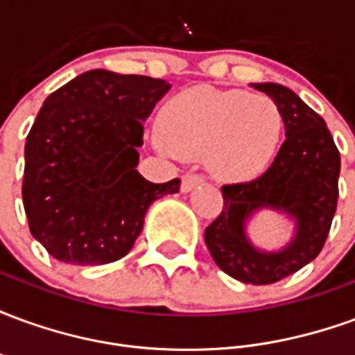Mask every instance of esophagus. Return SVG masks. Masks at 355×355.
Instances as JSON below:
<instances>
[{"label": "esophagus", "instance_id": "esophagus-1", "mask_svg": "<svg viewBox=\"0 0 355 355\" xmlns=\"http://www.w3.org/2000/svg\"><path fill=\"white\" fill-rule=\"evenodd\" d=\"M203 184V177L200 175H184L182 177V184H180V190L182 192H192L193 188H198V186Z\"/></svg>", "mask_w": 355, "mask_h": 355}]
</instances>
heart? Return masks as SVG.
Returning <instances> with one entry per match:
<instances>
[{"label":"heart","mask_w":355,"mask_h":355,"mask_svg":"<svg viewBox=\"0 0 355 355\" xmlns=\"http://www.w3.org/2000/svg\"><path fill=\"white\" fill-rule=\"evenodd\" d=\"M155 144L180 157L203 155L224 180H249L270 167L283 139V114L266 94L193 87L165 102Z\"/></svg>","instance_id":"1"}]
</instances>
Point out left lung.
<instances>
[{"mask_svg":"<svg viewBox=\"0 0 355 355\" xmlns=\"http://www.w3.org/2000/svg\"><path fill=\"white\" fill-rule=\"evenodd\" d=\"M279 106L285 142L261 177L223 186V213L205 228V243L216 266L234 279L268 285L312 262L327 239L338 200L340 154L323 117L279 83H251ZM262 208L295 223L290 243L277 252L254 245L246 224Z\"/></svg>","mask_w":355,"mask_h":355,"instance_id":"8db88e82","label":"left lung"}]
</instances>
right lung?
Here are the masks:
<instances>
[{"label":"right lung","mask_w":355,"mask_h":355,"mask_svg":"<svg viewBox=\"0 0 355 355\" xmlns=\"http://www.w3.org/2000/svg\"><path fill=\"white\" fill-rule=\"evenodd\" d=\"M171 89L165 80L89 70L49 94L28 132L22 201L30 232L72 266L119 261L148 207L180 180L154 184L137 171L142 121Z\"/></svg>","instance_id":"add662e5"}]
</instances>
